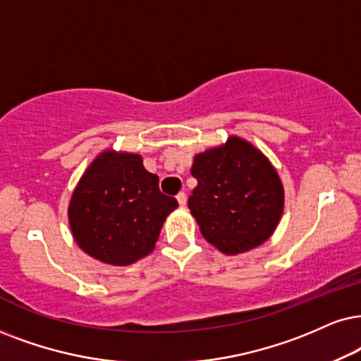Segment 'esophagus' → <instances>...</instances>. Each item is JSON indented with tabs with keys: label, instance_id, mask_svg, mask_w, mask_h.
<instances>
[{
	"label": "esophagus",
	"instance_id": "1",
	"mask_svg": "<svg viewBox=\"0 0 361 361\" xmlns=\"http://www.w3.org/2000/svg\"><path fill=\"white\" fill-rule=\"evenodd\" d=\"M176 200H178V203L181 204V207H185V204H186V195H185V191H180V193L176 195Z\"/></svg>",
	"mask_w": 361,
	"mask_h": 361
}]
</instances>
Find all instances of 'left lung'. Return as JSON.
<instances>
[{
  "label": "left lung",
  "mask_w": 361,
  "mask_h": 361,
  "mask_svg": "<svg viewBox=\"0 0 361 361\" xmlns=\"http://www.w3.org/2000/svg\"><path fill=\"white\" fill-rule=\"evenodd\" d=\"M191 175L198 185L188 208L207 241L236 255L270 238L283 213V186L257 148L231 136L225 147L196 154Z\"/></svg>",
  "instance_id": "obj_1"
}]
</instances>
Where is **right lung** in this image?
<instances>
[{
	"mask_svg": "<svg viewBox=\"0 0 361 361\" xmlns=\"http://www.w3.org/2000/svg\"><path fill=\"white\" fill-rule=\"evenodd\" d=\"M158 181L138 154H99L76 186L68 209L81 250L109 264L147 257L165 218L178 207L176 198L159 191Z\"/></svg>",
	"mask_w": 361,
	"mask_h": 361,
	"instance_id": "obj_1",
	"label": "right lung"
}]
</instances>
